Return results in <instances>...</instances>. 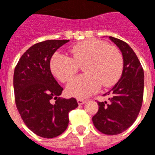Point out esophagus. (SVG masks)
Masks as SVG:
<instances>
[{
  "mask_svg": "<svg viewBox=\"0 0 155 155\" xmlns=\"http://www.w3.org/2000/svg\"><path fill=\"white\" fill-rule=\"evenodd\" d=\"M78 104H79V105H81V104H84L86 103V100H84V99H82V98H78Z\"/></svg>",
  "mask_w": 155,
  "mask_h": 155,
  "instance_id": "1",
  "label": "esophagus"
}]
</instances>
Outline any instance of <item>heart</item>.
Listing matches in <instances>:
<instances>
[{
	"label": "heart",
	"mask_w": 155,
	"mask_h": 155,
	"mask_svg": "<svg viewBox=\"0 0 155 155\" xmlns=\"http://www.w3.org/2000/svg\"><path fill=\"white\" fill-rule=\"evenodd\" d=\"M71 57L55 52L50 60L53 76L62 83L68 82L83 65L85 72L70 81L66 91L70 96L84 98L100 87H110L120 79L123 69L122 53L115 46L101 40L91 39L74 45Z\"/></svg>",
	"instance_id": "1"
}]
</instances>
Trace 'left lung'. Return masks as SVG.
Instances as JSON below:
<instances>
[{"instance_id":"left-lung-1","label":"left lung","mask_w":155,"mask_h":155,"mask_svg":"<svg viewBox=\"0 0 155 155\" xmlns=\"http://www.w3.org/2000/svg\"><path fill=\"white\" fill-rule=\"evenodd\" d=\"M123 58L122 78L106 95L109 102H97L98 111L92 117L96 128L105 134H118L136 120L143 101L144 72L133 49L121 39L110 37Z\"/></svg>"}]
</instances>
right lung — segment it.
Returning <instances> with one entry per match:
<instances>
[{"label": "right lung", "mask_w": 155, "mask_h": 155, "mask_svg": "<svg viewBox=\"0 0 155 155\" xmlns=\"http://www.w3.org/2000/svg\"><path fill=\"white\" fill-rule=\"evenodd\" d=\"M68 41L49 39L37 43L27 50L15 66L17 110L27 128L40 137L49 139L64 133L68 127L69 112L78 106L74 97H59L63 88L50 69L53 53Z\"/></svg>", "instance_id": "obj_1"}]
</instances>
